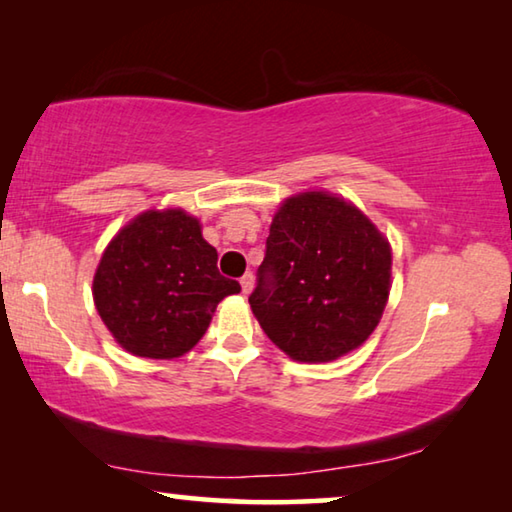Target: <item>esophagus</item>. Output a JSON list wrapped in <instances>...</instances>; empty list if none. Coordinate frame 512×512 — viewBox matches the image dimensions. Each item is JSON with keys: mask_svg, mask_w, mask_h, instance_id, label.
Instances as JSON below:
<instances>
[{"mask_svg": "<svg viewBox=\"0 0 512 512\" xmlns=\"http://www.w3.org/2000/svg\"><path fill=\"white\" fill-rule=\"evenodd\" d=\"M241 291H244V293H250V291H253V284H255V277H253V273H246L244 277H241Z\"/></svg>", "mask_w": 512, "mask_h": 512, "instance_id": "1", "label": "esophagus"}]
</instances>
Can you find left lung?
Wrapping results in <instances>:
<instances>
[{"label": "left lung", "mask_w": 512, "mask_h": 512, "mask_svg": "<svg viewBox=\"0 0 512 512\" xmlns=\"http://www.w3.org/2000/svg\"><path fill=\"white\" fill-rule=\"evenodd\" d=\"M391 246L352 203L291 196L275 212L250 307L296 361H334L368 339L391 291Z\"/></svg>", "instance_id": "8db88e82"}]
</instances>
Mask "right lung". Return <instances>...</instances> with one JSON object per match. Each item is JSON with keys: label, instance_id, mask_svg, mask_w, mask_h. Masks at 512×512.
Here are the masks:
<instances>
[{"label": "right lung", "instance_id": "1", "mask_svg": "<svg viewBox=\"0 0 512 512\" xmlns=\"http://www.w3.org/2000/svg\"><path fill=\"white\" fill-rule=\"evenodd\" d=\"M216 248L183 210H149L103 250L92 282L94 305L126 352L146 359L183 357L203 339L237 280L216 268Z\"/></svg>", "mask_w": 512, "mask_h": 512}]
</instances>
